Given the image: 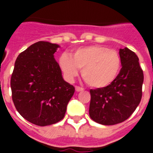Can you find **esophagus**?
Wrapping results in <instances>:
<instances>
[{
  "label": "esophagus",
  "instance_id": "esophagus-1",
  "mask_svg": "<svg viewBox=\"0 0 153 153\" xmlns=\"http://www.w3.org/2000/svg\"><path fill=\"white\" fill-rule=\"evenodd\" d=\"M75 90H76L77 92H81V91H83V88H81V87H79V86H75Z\"/></svg>",
  "mask_w": 153,
  "mask_h": 153
}]
</instances>
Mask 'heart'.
<instances>
[{"label":"heart","mask_w":153,"mask_h":153,"mask_svg":"<svg viewBox=\"0 0 153 153\" xmlns=\"http://www.w3.org/2000/svg\"><path fill=\"white\" fill-rule=\"evenodd\" d=\"M59 64L69 79L75 78L80 69L83 79L89 86L103 88L116 79L121 67V59L116 51L93 45L77 49L72 57L63 53Z\"/></svg>","instance_id":"obj_1"}]
</instances>
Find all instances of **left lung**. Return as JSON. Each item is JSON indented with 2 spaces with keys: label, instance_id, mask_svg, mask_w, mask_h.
Here are the masks:
<instances>
[{
  "label": "left lung",
  "instance_id": "left-lung-1",
  "mask_svg": "<svg viewBox=\"0 0 153 153\" xmlns=\"http://www.w3.org/2000/svg\"><path fill=\"white\" fill-rule=\"evenodd\" d=\"M122 68L108 86L90 90L89 115L98 124L113 125L125 121L140 103L143 72L137 55L127 47L120 49Z\"/></svg>",
  "mask_w": 153,
  "mask_h": 153
}]
</instances>
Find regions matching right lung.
<instances>
[{
    "label": "right lung",
    "instance_id": "add662e5",
    "mask_svg": "<svg viewBox=\"0 0 153 153\" xmlns=\"http://www.w3.org/2000/svg\"><path fill=\"white\" fill-rule=\"evenodd\" d=\"M59 45L40 41L19 54L10 79L12 100L18 112L39 126L56 124L65 116L74 87L63 79L54 58Z\"/></svg>",
    "mask_w": 153,
    "mask_h": 153
}]
</instances>
